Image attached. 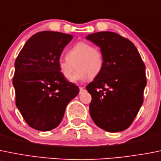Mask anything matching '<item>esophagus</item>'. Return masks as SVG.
<instances>
[{"label":"esophagus","mask_w":161,"mask_h":161,"mask_svg":"<svg viewBox=\"0 0 161 161\" xmlns=\"http://www.w3.org/2000/svg\"><path fill=\"white\" fill-rule=\"evenodd\" d=\"M79 90H80V93H82V92L84 91V87H79Z\"/></svg>","instance_id":"esophagus-1"}]
</instances>
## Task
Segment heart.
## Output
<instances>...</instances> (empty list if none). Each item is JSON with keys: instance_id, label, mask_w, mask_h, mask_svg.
<instances>
[{"instance_id": "obj_1", "label": "heart", "mask_w": 161, "mask_h": 161, "mask_svg": "<svg viewBox=\"0 0 161 161\" xmlns=\"http://www.w3.org/2000/svg\"><path fill=\"white\" fill-rule=\"evenodd\" d=\"M66 60L58 62L60 74L68 81H72L76 69L79 70L75 80L93 79L101 74L104 59L101 50L86 42L71 46L66 53Z\"/></svg>"}]
</instances>
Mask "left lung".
Listing matches in <instances>:
<instances>
[{
  "instance_id": "8db88e82",
  "label": "left lung",
  "mask_w": 161,
  "mask_h": 161,
  "mask_svg": "<svg viewBox=\"0 0 161 161\" xmlns=\"http://www.w3.org/2000/svg\"><path fill=\"white\" fill-rule=\"evenodd\" d=\"M86 38L101 49L104 59L101 74L86 86L92 97L90 116L106 131H123L143 103L146 66L135 45L116 33H93Z\"/></svg>"
}]
</instances>
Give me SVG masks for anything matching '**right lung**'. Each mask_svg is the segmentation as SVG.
I'll return each instance as SVG.
<instances>
[{
    "label": "right lung",
    "instance_id": "right-lung-1",
    "mask_svg": "<svg viewBox=\"0 0 161 161\" xmlns=\"http://www.w3.org/2000/svg\"><path fill=\"white\" fill-rule=\"evenodd\" d=\"M73 36L53 31L34 34L15 62V104L26 124L48 131L61 122L68 103L79 89L60 74L58 62Z\"/></svg>",
    "mask_w": 161,
    "mask_h": 161
}]
</instances>
